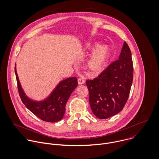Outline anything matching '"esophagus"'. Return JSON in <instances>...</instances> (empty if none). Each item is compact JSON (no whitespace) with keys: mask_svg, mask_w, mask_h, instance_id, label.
<instances>
[{"mask_svg":"<svg viewBox=\"0 0 159 159\" xmlns=\"http://www.w3.org/2000/svg\"><path fill=\"white\" fill-rule=\"evenodd\" d=\"M78 83L79 85H82V84H84L85 83V80L83 78H79L78 80Z\"/></svg>","mask_w":159,"mask_h":159,"instance_id":"obj_1","label":"esophagus"}]
</instances>
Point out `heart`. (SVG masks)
Here are the masks:
<instances>
[{"instance_id": "heart-1", "label": "heart", "mask_w": 159, "mask_h": 159, "mask_svg": "<svg viewBox=\"0 0 159 159\" xmlns=\"http://www.w3.org/2000/svg\"><path fill=\"white\" fill-rule=\"evenodd\" d=\"M95 48L86 62V68L91 72H98L103 70L108 63L111 49L107 44L99 45L97 42L88 45V49L92 50Z\"/></svg>"}]
</instances>
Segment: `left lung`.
<instances>
[{
    "label": "left lung",
    "instance_id": "8db88e82",
    "mask_svg": "<svg viewBox=\"0 0 159 159\" xmlns=\"http://www.w3.org/2000/svg\"><path fill=\"white\" fill-rule=\"evenodd\" d=\"M133 71L131 51L124 42L118 60L97 78L86 82L91 110L95 116L107 119L122 110L129 96Z\"/></svg>",
    "mask_w": 159,
    "mask_h": 159
}]
</instances>
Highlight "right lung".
I'll list each match as a JSON object with an SVG mask.
<instances>
[{
    "instance_id": "add662e5",
    "label": "right lung",
    "mask_w": 159,
    "mask_h": 159,
    "mask_svg": "<svg viewBox=\"0 0 159 159\" xmlns=\"http://www.w3.org/2000/svg\"><path fill=\"white\" fill-rule=\"evenodd\" d=\"M15 71L19 94L26 108L42 120L49 122L61 120L64 116L68 98L78 86L77 78L70 77L60 81L45 98L34 100L29 98L23 90L18 76L16 64Z\"/></svg>"
}]
</instances>
